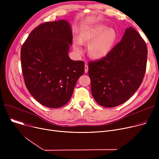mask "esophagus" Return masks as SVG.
<instances>
[{
  "label": "esophagus",
  "instance_id": "esophagus-1",
  "mask_svg": "<svg viewBox=\"0 0 159 159\" xmlns=\"http://www.w3.org/2000/svg\"><path fill=\"white\" fill-rule=\"evenodd\" d=\"M84 71L85 73H87L88 71V65H85V67H84Z\"/></svg>",
  "mask_w": 159,
  "mask_h": 159
}]
</instances>
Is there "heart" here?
<instances>
[{
  "mask_svg": "<svg viewBox=\"0 0 159 159\" xmlns=\"http://www.w3.org/2000/svg\"><path fill=\"white\" fill-rule=\"evenodd\" d=\"M116 33L113 29H106L103 26H97L86 29L79 40H75L73 48L80 54L82 52L81 44L90 43L88 48L89 55L96 58L105 57L110 52L116 40Z\"/></svg>",
  "mask_w": 159,
  "mask_h": 159,
  "instance_id": "1",
  "label": "heart"
}]
</instances>
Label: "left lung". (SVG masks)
Returning <instances> with one entry per match:
<instances>
[{"label":"left lung","instance_id":"obj_1","mask_svg":"<svg viewBox=\"0 0 159 159\" xmlns=\"http://www.w3.org/2000/svg\"><path fill=\"white\" fill-rule=\"evenodd\" d=\"M148 49L132 27L101 59L89 61L91 93L102 106L113 107L126 102L140 87L146 70Z\"/></svg>","mask_w":159,"mask_h":159}]
</instances>
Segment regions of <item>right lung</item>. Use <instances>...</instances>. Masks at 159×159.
Segmentation results:
<instances>
[{"label":"right lung","instance_id":"right-lung-1","mask_svg":"<svg viewBox=\"0 0 159 159\" xmlns=\"http://www.w3.org/2000/svg\"><path fill=\"white\" fill-rule=\"evenodd\" d=\"M73 35L65 20L44 22L33 30L20 51L24 83L31 95L44 106L60 107L70 101L84 62L68 56Z\"/></svg>","mask_w":159,"mask_h":159}]
</instances>
